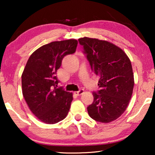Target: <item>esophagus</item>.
Instances as JSON below:
<instances>
[{"mask_svg":"<svg viewBox=\"0 0 155 155\" xmlns=\"http://www.w3.org/2000/svg\"><path fill=\"white\" fill-rule=\"evenodd\" d=\"M83 92H84V90H82V89H80L79 91L75 92V94H77L78 96H80V95H81L82 94H83Z\"/></svg>","mask_w":155,"mask_h":155,"instance_id":"obj_1","label":"esophagus"}]
</instances>
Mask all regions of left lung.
Here are the masks:
<instances>
[{"label": "left lung", "instance_id": "1", "mask_svg": "<svg viewBox=\"0 0 155 155\" xmlns=\"http://www.w3.org/2000/svg\"><path fill=\"white\" fill-rule=\"evenodd\" d=\"M78 41L99 78L100 90L93 92L89 115L104 124L114 121L124 113L132 97L134 75L130 59L120 47L105 40L84 37Z\"/></svg>", "mask_w": 155, "mask_h": 155}]
</instances>
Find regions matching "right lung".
<instances>
[{
  "label": "right lung",
  "instance_id": "add662e5",
  "mask_svg": "<svg viewBox=\"0 0 155 155\" xmlns=\"http://www.w3.org/2000/svg\"><path fill=\"white\" fill-rule=\"evenodd\" d=\"M78 41H53L29 56L22 74V94L29 109L44 124H54L68 114L73 93L57 88L56 72L63 57L74 54Z\"/></svg>",
  "mask_w": 155,
  "mask_h": 155
}]
</instances>
